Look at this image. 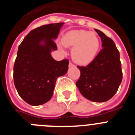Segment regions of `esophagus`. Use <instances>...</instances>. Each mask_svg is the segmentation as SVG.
Here are the masks:
<instances>
[{"label": "esophagus", "instance_id": "34e87169", "mask_svg": "<svg viewBox=\"0 0 135 135\" xmlns=\"http://www.w3.org/2000/svg\"><path fill=\"white\" fill-rule=\"evenodd\" d=\"M69 67H70V68H71V67H75V65L73 64L72 63L70 62V64H69Z\"/></svg>", "mask_w": 135, "mask_h": 135}]
</instances>
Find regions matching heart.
<instances>
[{
  "instance_id": "b5f03b06",
  "label": "heart",
  "mask_w": 135,
  "mask_h": 135,
  "mask_svg": "<svg viewBox=\"0 0 135 135\" xmlns=\"http://www.w3.org/2000/svg\"><path fill=\"white\" fill-rule=\"evenodd\" d=\"M63 45L74 47L72 57L78 64L85 65L96 57L100 47V40L94 32L84 30L71 31L64 35Z\"/></svg>"
}]
</instances>
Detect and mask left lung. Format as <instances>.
Listing matches in <instances>:
<instances>
[{
    "label": "left lung",
    "mask_w": 135,
    "mask_h": 135,
    "mask_svg": "<svg viewBox=\"0 0 135 135\" xmlns=\"http://www.w3.org/2000/svg\"><path fill=\"white\" fill-rule=\"evenodd\" d=\"M102 40V48L86 66H77L80 76L76 86L86 99L95 102L108 100L117 93L122 79L120 54L112 39L94 29Z\"/></svg>",
    "instance_id": "8db88e82"
}]
</instances>
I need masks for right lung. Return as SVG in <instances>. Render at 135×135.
I'll return each mask as SVG.
<instances>
[{
  "label": "right lung",
  "mask_w": 135,
  "mask_h": 135,
  "mask_svg": "<svg viewBox=\"0 0 135 135\" xmlns=\"http://www.w3.org/2000/svg\"><path fill=\"white\" fill-rule=\"evenodd\" d=\"M64 23L45 25L31 31L20 44L13 68L16 89L32 106L43 104L54 94L55 82L68 70V59L56 61L51 55L57 50L56 39Z\"/></svg>",
  "instance_id": "obj_1"
}]
</instances>
